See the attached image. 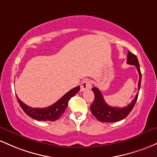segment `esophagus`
<instances>
[{"label": "esophagus", "instance_id": "esophagus-1", "mask_svg": "<svg viewBox=\"0 0 157 157\" xmlns=\"http://www.w3.org/2000/svg\"><path fill=\"white\" fill-rule=\"evenodd\" d=\"M91 87H92V84H91V82L90 80H84L83 82L81 84V90L82 91H85L87 90H90Z\"/></svg>", "mask_w": 157, "mask_h": 157}]
</instances>
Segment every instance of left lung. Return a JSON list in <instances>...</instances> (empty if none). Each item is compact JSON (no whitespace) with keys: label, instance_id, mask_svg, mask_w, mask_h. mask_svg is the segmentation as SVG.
Instances as JSON below:
<instances>
[{"label":"left lung","instance_id":"8db88e82","mask_svg":"<svg viewBox=\"0 0 157 157\" xmlns=\"http://www.w3.org/2000/svg\"><path fill=\"white\" fill-rule=\"evenodd\" d=\"M127 63L128 64L134 65L138 70L139 75H140V80L138 83V90H140L141 85V79H142V75H141L140 64H139L138 59L134 54L128 51V60ZM93 93H94L95 98L93 100L92 105H90V110L93 115L99 121L102 122H116L122 120L123 119L127 117L128 114L131 113L134 107L136 101L138 98L139 93H137L136 97L133 98L131 104L128 105V106L124 107H111L108 105L105 102L102 96L101 91L96 87L92 88Z\"/></svg>","mask_w":157,"mask_h":157}]
</instances>
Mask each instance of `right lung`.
<instances>
[{
  "label": "right lung",
  "instance_id": "add662e5",
  "mask_svg": "<svg viewBox=\"0 0 157 157\" xmlns=\"http://www.w3.org/2000/svg\"><path fill=\"white\" fill-rule=\"evenodd\" d=\"M79 90H80V87L77 86L76 87L73 88L64 95L59 101H56L53 105L44 107V108H33V107L27 106L24 102L21 101L17 96L16 97L23 110L29 117L38 121H53L57 120L64 113L67 107L69 100L78 92Z\"/></svg>",
  "mask_w": 157,
  "mask_h": 157
}]
</instances>
